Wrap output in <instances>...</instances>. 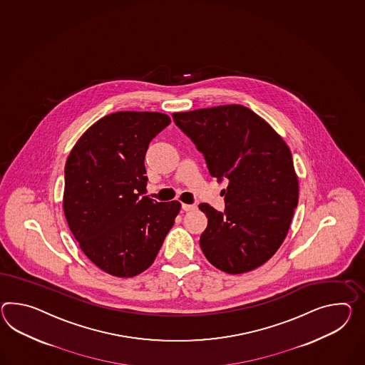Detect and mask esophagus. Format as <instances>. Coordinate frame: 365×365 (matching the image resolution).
<instances>
[{
    "mask_svg": "<svg viewBox=\"0 0 365 365\" xmlns=\"http://www.w3.org/2000/svg\"><path fill=\"white\" fill-rule=\"evenodd\" d=\"M196 207L197 205H182V210H185V211H194V210H196Z\"/></svg>",
    "mask_w": 365,
    "mask_h": 365,
    "instance_id": "34e87169",
    "label": "esophagus"
}]
</instances>
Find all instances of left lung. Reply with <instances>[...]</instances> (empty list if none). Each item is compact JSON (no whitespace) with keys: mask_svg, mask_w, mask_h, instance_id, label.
Here are the masks:
<instances>
[{"mask_svg":"<svg viewBox=\"0 0 365 365\" xmlns=\"http://www.w3.org/2000/svg\"><path fill=\"white\" fill-rule=\"evenodd\" d=\"M174 123L205 155L210 174L228 180L225 208L207 203L200 248L230 274L265 264L281 247L294 208L298 178L290 149L267 121L242 106H222L173 115Z\"/></svg>","mask_w":365,"mask_h":365,"instance_id":"left-lung-1","label":"left lung"}]
</instances>
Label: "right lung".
<instances>
[{
  "label": "right lung",
  "mask_w": 365,
  "mask_h": 365,
  "mask_svg": "<svg viewBox=\"0 0 365 365\" xmlns=\"http://www.w3.org/2000/svg\"><path fill=\"white\" fill-rule=\"evenodd\" d=\"M169 124L158 112L108 115L67 158L66 219L84 255L108 274L129 278L150 267L180 210L178 200L143 196L149 143Z\"/></svg>",
  "instance_id": "1"
}]
</instances>
